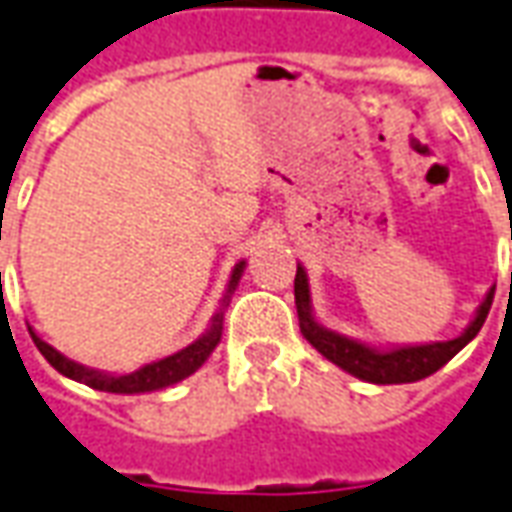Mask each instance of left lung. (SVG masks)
<instances>
[{"label":"left lung","instance_id":"left-lung-1","mask_svg":"<svg viewBox=\"0 0 512 512\" xmlns=\"http://www.w3.org/2000/svg\"><path fill=\"white\" fill-rule=\"evenodd\" d=\"M496 290V287H493ZM493 290L488 298L479 306L477 317L468 329L449 343H432V345H412V348H393V351H373L368 345L354 343L348 337H340L334 331L320 329L309 309V284H306V273L298 267L295 273V306H298V317H301V331L309 343L315 345L323 357L348 370L351 376L365 379L373 384H407L421 382L426 376H432L449 362L457 351H463L465 345L471 343L482 329L485 317L491 312Z\"/></svg>","mask_w":512,"mask_h":512}]
</instances>
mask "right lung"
Here are the masks:
<instances>
[{"label": "right lung", "mask_w": 512, "mask_h": 512, "mask_svg": "<svg viewBox=\"0 0 512 512\" xmlns=\"http://www.w3.org/2000/svg\"><path fill=\"white\" fill-rule=\"evenodd\" d=\"M242 267L245 262H239L234 267V276H231V284H228V292L234 290L236 281L242 276ZM220 334H222V317L217 315L214 320V326L206 337H200L197 343H192L189 348H183L178 354H172L167 359H158L153 365H144L136 373H128V376H108V373H100V370H88L83 365H77L72 359L61 357L52 345L41 343L38 337H33L35 345H38V351L44 354L52 368L63 373V376H69L74 382L88 384V387H94V390H102V393H150V390H161V387H169V384L181 382L186 379L189 373H195L209 354L217 348L220 343Z\"/></svg>", "instance_id": "right-lung-1"}]
</instances>
